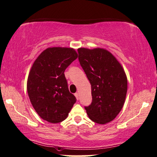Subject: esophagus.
I'll return each instance as SVG.
<instances>
[{
	"instance_id": "1",
	"label": "esophagus",
	"mask_w": 157,
	"mask_h": 157,
	"mask_svg": "<svg viewBox=\"0 0 157 157\" xmlns=\"http://www.w3.org/2000/svg\"><path fill=\"white\" fill-rule=\"evenodd\" d=\"M75 95L76 98L78 99V100H79V93H78V92H76V93L75 94Z\"/></svg>"
}]
</instances>
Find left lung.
<instances>
[{
  "label": "left lung",
  "mask_w": 157,
  "mask_h": 157,
  "mask_svg": "<svg viewBox=\"0 0 157 157\" xmlns=\"http://www.w3.org/2000/svg\"><path fill=\"white\" fill-rule=\"evenodd\" d=\"M78 59L92 87V100L85 107L89 118L106 124L122 109L127 91V79L120 63L107 50L79 48Z\"/></svg>",
  "instance_id": "1"
}]
</instances>
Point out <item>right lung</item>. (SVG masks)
<instances>
[{"label": "right lung", "mask_w": 157, "mask_h": 157, "mask_svg": "<svg viewBox=\"0 0 157 157\" xmlns=\"http://www.w3.org/2000/svg\"><path fill=\"white\" fill-rule=\"evenodd\" d=\"M77 57L72 48H50L32 66L27 84L28 96L38 115L48 122L65 120L76 102L64 72Z\"/></svg>", "instance_id": "obj_1"}]
</instances>
